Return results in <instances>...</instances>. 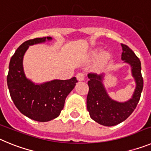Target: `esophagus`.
I'll return each instance as SVG.
<instances>
[{
    "label": "esophagus",
    "mask_w": 151,
    "mask_h": 151,
    "mask_svg": "<svg viewBox=\"0 0 151 151\" xmlns=\"http://www.w3.org/2000/svg\"><path fill=\"white\" fill-rule=\"evenodd\" d=\"M76 78L78 81H83L85 79V74L82 73H79L76 75Z\"/></svg>",
    "instance_id": "34e87169"
}]
</instances>
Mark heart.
<instances>
[{"mask_svg":"<svg viewBox=\"0 0 151 151\" xmlns=\"http://www.w3.org/2000/svg\"><path fill=\"white\" fill-rule=\"evenodd\" d=\"M95 55H96V54H95ZM108 57H109V56H108L107 54H104V55L103 56L102 58H103V60H107L108 59Z\"/></svg>","mask_w":151,"mask_h":151,"instance_id":"1","label":"heart"}]
</instances>
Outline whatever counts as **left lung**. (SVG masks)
Segmentation results:
<instances>
[{
    "instance_id": "1",
    "label": "left lung",
    "mask_w": 151,
    "mask_h": 151,
    "mask_svg": "<svg viewBox=\"0 0 151 151\" xmlns=\"http://www.w3.org/2000/svg\"><path fill=\"white\" fill-rule=\"evenodd\" d=\"M121 45L122 47V60L131 66L132 76L136 84L135 89L130 99L125 102H119L112 99L103 83L104 73L88 74L89 78L88 82L89 87L87 97L88 111L93 120L105 126H113L125 121L138 105L143 90L141 61L127 45L123 44Z\"/></svg>"
}]
</instances>
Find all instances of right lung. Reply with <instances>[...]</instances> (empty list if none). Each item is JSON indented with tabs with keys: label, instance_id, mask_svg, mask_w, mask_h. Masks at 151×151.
Segmentation results:
<instances>
[{
	"label": "right lung",
	"instance_id": "add662e5",
	"mask_svg": "<svg viewBox=\"0 0 151 151\" xmlns=\"http://www.w3.org/2000/svg\"><path fill=\"white\" fill-rule=\"evenodd\" d=\"M51 40V37H44L25 41L16 50L9 65L7 85L14 104L23 115L38 122H48L59 116L66 97L78 82L73 77L36 84L26 76L23 57L29 47Z\"/></svg>",
	"mask_w": 151,
	"mask_h": 151
}]
</instances>
